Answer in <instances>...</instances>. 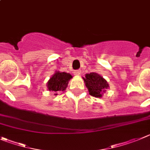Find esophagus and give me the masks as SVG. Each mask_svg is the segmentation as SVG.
<instances>
[{
    "instance_id": "1",
    "label": "esophagus",
    "mask_w": 150,
    "mask_h": 150,
    "mask_svg": "<svg viewBox=\"0 0 150 150\" xmlns=\"http://www.w3.org/2000/svg\"><path fill=\"white\" fill-rule=\"evenodd\" d=\"M81 71L80 70V69H78V70H76L75 72H74V74H75V75H79L80 74H81Z\"/></svg>"
}]
</instances>
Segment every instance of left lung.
I'll return each instance as SVG.
<instances>
[{"label": "left lung", "mask_w": 150, "mask_h": 150, "mask_svg": "<svg viewBox=\"0 0 150 150\" xmlns=\"http://www.w3.org/2000/svg\"><path fill=\"white\" fill-rule=\"evenodd\" d=\"M83 78L89 95L93 97L101 98L103 92L109 88L107 81L96 72L86 74L85 78Z\"/></svg>", "instance_id": "8db88e82"}]
</instances>
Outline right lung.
Here are the masks:
<instances>
[{"label":"right lung","instance_id":"add662e5","mask_svg":"<svg viewBox=\"0 0 150 150\" xmlns=\"http://www.w3.org/2000/svg\"><path fill=\"white\" fill-rule=\"evenodd\" d=\"M72 75L67 72H56L47 82V87L50 91H53L54 96H57L58 91H64L68 86Z\"/></svg>","mask_w":150,"mask_h":150}]
</instances>
